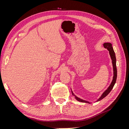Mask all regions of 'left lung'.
Segmentation results:
<instances>
[{"label": "left lung", "instance_id": "1", "mask_svg": "<svg viewBox=\"0 0 129 129\" xmlns=\"http://www.w3.org/2000/svg\"><path fill=\"white\" fill-rule=\"evenodd\" d=\"M103 46H104V47L105 48H107L109 52V54H110V56L111 57V61H112V67H113V78H112V80L111 81V83L109 85V87L107 88V89L105 90L103 92V93L101 96H100V98L96 101V102H98V101L102 100L103 99H104L105 97H106L110 92L111 91V90L112 89L113 87H114V85L116 83V79H117V68H116V55H115V53L114 52V49H113L112 47V44L110 42H105L103 44ZM71 90H72V94L75 96V98L76 100H77L78 101H79V102H83V103H89V104H90V102H89V101H85L84 100L81 99L79 97H78L77 96H76L75 94H74V92H73L72 90L71 89Z\"/></svg>", "mask_w": 129, "mask_h": 129}]
</instances>
